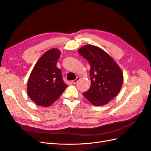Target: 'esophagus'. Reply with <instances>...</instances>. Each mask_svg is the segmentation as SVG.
<instances>
[{
	"mask_svg": "<svg viewBox=\"0 0 151 151\" xmlns=\"http://www.w3.org/2000/svg\"><path fill=\"white\" fill-rule=\"evenodd\" d=\"M80 80V77H77L75 80L72 81V83H73V84H76V83H77L78 81Z\"/></svg>",
	"mask_w": 151,
	"mask_h": 151,
	"instance_id": "obj_1",
	"label": "esophagus"
}]
</instances>
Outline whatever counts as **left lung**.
Returning a JSON list of instances; mask_svg holds the SVG:
<instances>
[{"mask_svg": "<svg viewBox=\"0 0 151 151\" xmlns=\"http://www.w3.org/2000/svg\"><path fill=\"white\" fill-rule=\"evenodd\" d=\"M78 51L90 65L91 86L83 95L95 106L108 104L121 89L122 71L112 58L99 47L88 45Z\"/></svg>", "mask_w": 151, "mask_h": 151, "instance_id": "8db88e82", "label": "left lung"}]
</instances>
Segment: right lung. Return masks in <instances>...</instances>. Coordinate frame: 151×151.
<instances>
[{
	"label": "right lung",
	"instance_id": "1",
	"mask_svg": "<svg viewBox=\"0 0 151 151\" xmlns=\"http://www.w3.org/2000/svg\"><path fill=\"white\" fill-rule=\"evenodd\" d=\"M60 50H48L36 63L27 81V94L31 100L42 106H49L59 98L67 87L56 63Z\"/></svg>",
	"mask_w": 151,
	"mask_h": 151
}]
</instances>
